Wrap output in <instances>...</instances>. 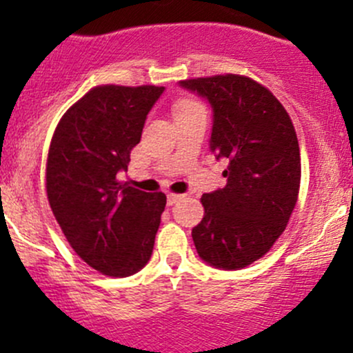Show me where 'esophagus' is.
I'll return each mask as SVG.
<instances>
[{"instance_id": "esophagus-1", "label": "esophagus", "mask_w": 353, "mask_h": 353, "mask_svg": "<svg viewBox=\"0 0 353 353\" xmlns=\"http://www.w3.org/2000/svg\"><path fill=\"white\" fill-rule=\"evenodd\" d=\"M179 199H183V196H181V194H172V193L167 194V205L172 206L174 203H177V201H179Z\"/></svg>"}]
</instances>
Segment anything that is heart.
Instances as JSON below:
<instances>
[{
  "label": "heart",
  "instance_id": "obj_1",
  "mask_svg": "<svg viewBox=\"0 0 353 353\" xmlns=\"http://www.w3.org/2000/svg\"><path fill=\"white\" fill-rule=\"evenodd\" d=\"M194 105H198L196 102H191V101H184L181 102L179 105H177V110H183V109H188V108H194Z\"/></svg>",
  "mask_w": 353,
  "mask_h": 353
}]
</instances>
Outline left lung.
Masks as SVG:
<instances>
[{
  "label": "left lung",
  "mask_w": 353,
  "mask_h": 353,
  "mask_svg": "<svg viewBox=\"0 0 353 353\" xmlns=\"http://www.w3.org/2000/svg\"><path fill=\"white\" fill-rule=\"evenodd\" d=\"M213 112L210 150L227 159V184L201 196L205 216L193 229L210 266L241 270L270 251L285 230L301 186L294 124L275 95L241 74L179 81Z\"/></svg>",
  "instance_id": "8db88e82"
}]
</instances>
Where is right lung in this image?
Returning <instances> with one entry per match:
<instances>
[{
    "mask_svg": "<svg viewBox=\"0 0 353 353\" xmlns=\"http://www.w3.org/2000/svg\"><path fill=\"white\" fill-rule=\"evenodd\" d=\"M163 90L154 85L92 88L66 110L51 140L49 205L74 252L104 275H133L154 251L165 194L119 183L117 174L128 170Z\"/></svg>",
    "mask_w": 353,
    "mask_h": 353,
    "instance_id": "right-lung-1",
    "label": "right lung"
}]
</instances>
